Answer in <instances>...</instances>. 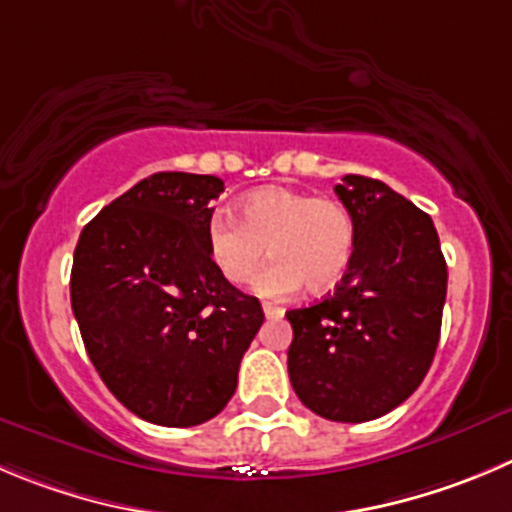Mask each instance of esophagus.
Instances as JSON below:
<instances>
[{
  "label": "esophagus",
  "instance_id": "1",
  "mask_svg": "<svg viewBox=\"0 0 512 512\" xmlns=\"http://www.w3.org/2000/svg\"><path fill=\"white\" fill-rule=\"evenodd\" d=\"M264 314L266 319H281V316H284V309L276 304H264Z\"/></svg>",
  "mask_w": 512,
  "mask_h": 512
}]
</instances>
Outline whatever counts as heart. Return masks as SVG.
<instances>
[{
    "mask_svg": "<svg viewBox=\"0 0 512 512\" xmlns=\"http://www.w3.org/2000/svg\"><path fill=\"white\" fill-rule=\"evenodd\" d=\"M269 246L274 256L253 289L266 299H289L301 286L329 291L344 279L354 259L357 228L342 201L306 191L269 186L238 203V218L213 213L206 223V248L218 274L246 284Z\"/></svg>",
    "mask_w": 512,
    "mask_h": 512,
    "instance_id": "1",
    "label": "heart"
}]
</instances>
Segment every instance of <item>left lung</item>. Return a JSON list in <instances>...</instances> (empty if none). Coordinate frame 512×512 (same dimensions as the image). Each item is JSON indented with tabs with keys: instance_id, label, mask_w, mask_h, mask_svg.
<instances>
[{
	"instance_id": "left-lung-1",
	"label": "left lung",
	"mask_w": 512,
	"mask_h": 512,
	"mask_svg": "<svg viewBox=\"0 0 512 512\" xmlns=\"http://www.w3.org/2000/svg\"><path fill=\"white\" fill-rule=\"evenodd\" d=\"M334 191L357 228L354 259L334 294L286 311L289 377L324 420L367 422L425 379L440 342L447 264L432 218L382 180L344 175Z\"/></svg>"
}]
</instances>
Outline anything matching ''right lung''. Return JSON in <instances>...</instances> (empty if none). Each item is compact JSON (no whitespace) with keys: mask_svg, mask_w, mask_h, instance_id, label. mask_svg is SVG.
<instances>
[{"mask_svg":"<svg viewBox=\"0 0 512 512\" xmlns=\"http://www.w3.org/2000/svg\"><path fill=\"white\" fill-rule=\"evenodd\" d=\"M223 193L216 175L155 173L80 233L70 301L105 387L145 422L193 427L216 417L264 324L256 296L228 284L206 248Z\"/></svg>","mask_w":512,"mask_h":512,"instance_id":"right-lung-1","label":"right lung"}]
</instances>
